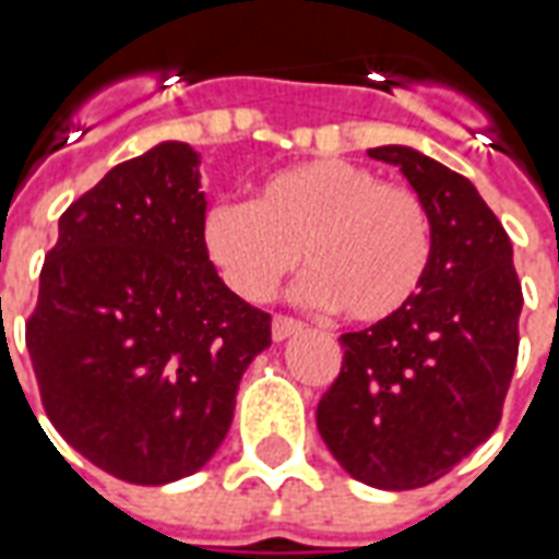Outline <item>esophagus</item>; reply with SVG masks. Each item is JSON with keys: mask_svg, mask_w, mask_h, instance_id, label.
<instances>
[{"mask_svg": "<svg viewBox=\"0 0 559 559\" xmlns=\"http://www.w3.org/2000/svg\"><path fill=\"white\" fill-rule=\"evenodd\" d=\"M305 329L302 320H296V317H287V314H275L272 320V338L275 341H287L293 335H299Z\"/></svg>", "mask_w": 559, "mask_h": 559, "instance_id": "obj_1", "label": "esophagus"}]
</instances>
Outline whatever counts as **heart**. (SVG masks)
Returning <instances> with one entry per match:
<instances>
[{"label": "heart", "mask_w": 559, "mask_h": 559, "mask_svg": "<svg viewBox=\"0 0 559 559\" xmlns=\"http://www.w3.org/2000/svg\"><path fill=\"white\" fill-rule=\"evenodd\" d=\"M203 242L245 299H269L302 260L311 272L305 299L377 323L419 293L431 263V215L411 185L320 158L272 173L254 203L212 209Z\"/></svg>", "instance_id": "obj_1"}]
</instances>
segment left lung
Instances as JSON below:
<instances>
[{
	"instance_id": "8db88e82",
	"label": "left lung",
	"mask_w": 559,
	"mask_h": 559,
	"mask_svg": "<svg viewBox=\"0 0 559 559\" xmlns=\"http://www.w3.org/2000/svg\"><path fill=\"white\" fill-rule=\"evenodd\" d=\"M368 155L401 167L425 200L431 263L399 314L341 335L344 362L317 404V428L353 479L411 491L500 425L524 296L512 242L469 179L411 146Z\"/></svg>"
}]
</instances>
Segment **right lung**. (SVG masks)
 I'll list each match as a JSON object with an SVG mask.
<instances>
[{"mask_svg":"<svg viewBox=\"0 0 559 559\" xmlns=\"http://www.w3.org/2000/svg\"><path fill=\"white\" fill-rule=\"evenodd\" d=\"M200 155L158 143L59 218L26 347L47 419L131 485L191 476L227 437L272 317L218 278L203 242Z\"/></svg>","mask_w":559,"mask_h":559,"instance_id":"right-lung-1","label":"right lung"}]
</instances>
